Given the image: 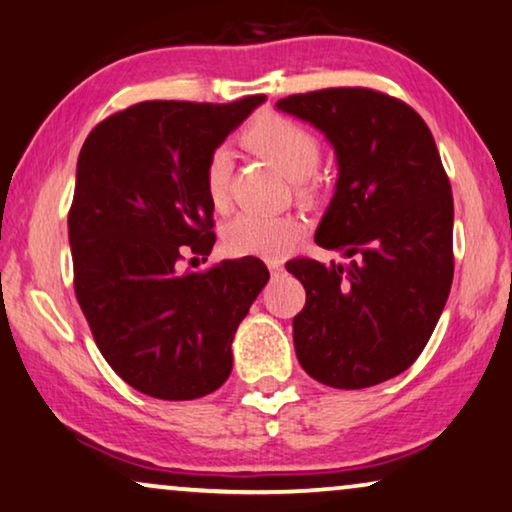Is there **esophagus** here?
<instances>
[{
    "label": "esophagus",
    "instance_id": "1",
    "mask_svg": "<svg viewBox=\"0 0 512 512\" xmlns=\"http://www.w3.org/2000/svg\"><path fill=\"white\" fill-rule=\"evenodd\" d=\"M267 267H269V271H271V274H274V276L281 274V271H283V264L278 262V260H269Z\"/></svg>",
    "mask_w": 512,
    "mask_h": 512
}]
</instances>
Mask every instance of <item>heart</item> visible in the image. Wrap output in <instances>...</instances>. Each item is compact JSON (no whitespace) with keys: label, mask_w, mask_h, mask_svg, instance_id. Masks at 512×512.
<instances>
[{"label":"heart","mask_w":512,"mask_h":512,"mask_svg":"<svg viewBox=\"0 0 512 512\" xmlns=\"http://www.w3.org/2000/svg\"><path fill=\"white\" fill-rule=\"evenodd\" d=\"M245 147L264 159L295 182V194L302 201H313L320 194L316 166L323 154L320 138L311 128L283 114H262L243 131ZM206 194L210 206L224 210L229 206L231 161L224 149L210 154L206 163ZM302 236V222L290 215L241 213L224 227V248L236 257H269L276 260L288 252Z\"/></svg>","instance_id":"b5f03b06"}]
</instances>
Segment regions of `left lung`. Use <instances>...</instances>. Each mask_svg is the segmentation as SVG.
<instances>
[{
	"label": "left lung",
	"instance_id": "left-lung-1",
	"mask_svg": "<svg viewBox=\"0 0 512 512\" xmlns=\"http://www.w3.org/2000/svg\"><path fill=\"white\" fill-rule=\"evenodd\" d=\"M337 152V192L316 231L351 262L285 264L306 290L292 320L299 365L320 384L367 388L405 372L431 339L454 278V199L431 128L407 102L344 86L288 95Z\"/></svg>",
	"mask_w": 512,
	"mask_h": 512
}]
</instances>
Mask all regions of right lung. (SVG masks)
<instances>
[{"instance_id": "right-lung-1", "label": "right lung", "mask_w": 512, "mask_h": 512, "mask_svg": "<svg viewBox=\"0 0 512 512\" xmlns=\"http://www.w3.org/2000/svg\"><path fill=\"white\" fill-rule=\"evenodd\" d=\"M264 95L147 100L88 133L67 215L74 292L102 358L159 400L213 393L231 372V339L269 281L257 257L182 271L210 255L206 163Z\"/></svg>"}]
</instances>
